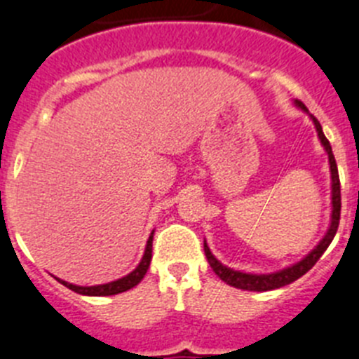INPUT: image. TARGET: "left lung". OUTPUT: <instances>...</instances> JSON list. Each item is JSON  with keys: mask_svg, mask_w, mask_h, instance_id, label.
Wrapping results in <instances>:
<instances>
[{"mask_svg": "<svg viewBox=\"0 0 359 359\" xmlns=\"http://www.w3.org/2000/svg\"><path fill=\"white\" fill-rule=\"evenodd\" d=\"M296 105L309 113V109H306L303 102L296 100ZM310 118H312V122H314L316 131H318V137H319V140H321V144H323L325 151H327V155H328V164H330V179H332V215H330V226H328L327 233H325L323 239L319 241V245L316 246V248L312 250L309 255H306V257L301 259L299 263L292 264V266H288V268H283V270H279V272H273V273H246V272H239V270H233V268L224 266V264L217 261L215 255H213L212 252H210V248H208L206 241H204V254H206L208 263H210V266H212L213 272L221 277L226 285H230V287L241 288V290L266 292V290H276V288H281V287H285V285H290V283H294L296 279H299L301 276H305L310 268L318 263V259L323 255V252L328 248V245L332 243L334 236H336V231H338L339 213H341V189H339L338 165H336V158H334L330 142H328L327 137L323 135L321 123H319L318 118H316V116H312V114H310Z\"/></svg>", "mask_w": 359, "mask_h": 359, "instance_id": "obj_1", "label": "left lung"}]
</instances>
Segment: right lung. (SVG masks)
Segmentation results:
<instances>
[{"instance_id":"right-lung-1","label":"right lung","mask_w":359,"mask_h":359,"mask_svg":"<svg viewBox=\"0 0 359 359\" xmlns=\"http://www.w3.org/2000/svg\"><path fill=\"white\" fill-rule=\"evenodd\" d=\"M151 252H153V233L147 239L146 245V252H144L142 261L138 263V266L135 268L133 272L128 273V276H123L122 279H116V281L105 283V285H96V287H76V285H71L67 281H62L63 287H67L69 290L76 292V294H82V296H114V294H122V292L129 290V288L137 287L138 283L142 281L144 276H146L147 268H149V263H151Z\"/></svg>"}]
</instances>
